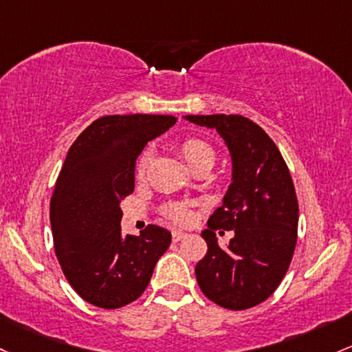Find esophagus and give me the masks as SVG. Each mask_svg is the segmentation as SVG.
Here are the masks:
<instances>
[{
  "label": "esophagus",
  "instance_id": "obj_1",
  "mask_svg": "<svg viewBox=\"0 0 352 352\" xmlns=\"http://www.w3.org/2000/svg\"><path fill=\"white\" fill-rule=\"evenodd\" d=\"M185 237H187V234L182 232V230H173V232H172V241L173 242L182 241V239H185Z\"/></svg>",
  "mask_w": 352,
  "mask_h": 352
}]
</instances>
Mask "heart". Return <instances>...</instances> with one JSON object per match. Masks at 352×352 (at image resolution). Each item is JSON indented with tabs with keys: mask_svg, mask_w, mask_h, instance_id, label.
Segmentation results:
<instances>
[{
	"mask_svg": "<svg viewBox=\"0 0 352 352\" xmlns=\"http://www.w3.org/2000/svg\"><path fill=\"white\" fill-rule=\"evenodd\" d=\"M180 152H182L185 162H187L192 168L199 167V165H204V164L212 165L215 160L214 146L208 144V142L197 137L185 138L182 144H180ZM148 164H150V153L148 152L142 153V157L138 158V164H137V175L140 177V179L145 175ZM170 217L179 220V222H188L192 217V212L188 210V207L184 206V204H177V206L170 207Z\"/></svg>",
	"mask_w": 352,
	"mask_h": 352,
	"instance_id": "obj_1",
	"label": "heart"
}]
</instances>
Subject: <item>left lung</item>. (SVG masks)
Wrapping results in <instances>:
<instances>
[{
	"label": "left lung",
	"instance_id": "obj_1",
	"mask_svg": "<svg viewBox=\"0 0 352 352\" xmlns=\"http://www.w3.org/2000/svg\"><path fill=\"white\" fill-rule=\"evenodd\" d=\"M217 130L229 148L232 179L202 230L207 254L195 267L200 289L212 302L242 311L264 302L287 272L297 241L299 206L279 148L257 123L241 115H187ZM234 230L221 249L214 230Z\"/></svg>",
	"mask_w": 352,
	"mask_h": 352
}]
</instances>
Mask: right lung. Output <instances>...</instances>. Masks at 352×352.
<instances>
[{"label":"right lung","mask_w":352,"mask_h":352,"mask_svg":"<svg viewBox=\"0 0 352 352\" xmlns=\"http://www.w3.org/2000/svg\"><path fill=\"white\" fill-rule=\"evenodd\" d=\"M175 122L170 115H108L69 146L50 202L53 244L69 285L96 307L138 299L172 242L158 226L123 235L120 202L133 192L142 150Z\"/></svg>","instance_id":"obj_1"}]
</instances>
